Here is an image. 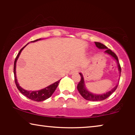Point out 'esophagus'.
Instances as JSON below:
<instances>
[{
	"instance_id": "1",
	"label": "esophagus",
	"mask_w": 135,
	"mask_h": 135,
	"mask_svg": "<svg viewBox=\"0 0 135 135\" xmlns=\"http://www.w3.org/2000/svg\"><path fill=\"white\" fill-rule=\"evenodd\" d=\"M74 71L75 72H77V71H78V70H77V69H74Z\"/></svg>"
}]
</instances>
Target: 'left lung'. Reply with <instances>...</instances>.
Returning <instances> with one entry per match:
<instances>
[{
	"instance_id": "obj_1",
	"label": "left lung",
	"mask_w": 135,
	"mask_h": 135,
	"mask_svg": "<svg viewBox=\"0 0 135 135\" xmlns=\"http://www.w3.org/2000/svg\"><path fill=\"white\" fill-rule=\"evenodd\" d=\"M96 46L98 48L100 49H106L105 52L108 54L110 55V56H112L113 58L115 59V60L117 61V64H118V67H119V70L120 71V73H121V67L120 65L119 62V60H118V57L117 56V55H115V53L113 52L111 50L108 49V47L106 46H105L104 45H103V44L99 43V42H95ZM81 77V80L79 83L77 85V90L82 97L84 98V99H86V100L88 101H102L104 100V99H106L107 98H108L109 96L111 95V94L113 93V92L115 91V90L117 89V86H118V84L116 85L115 87H114L113 89L110 90V91L107 92V93H104V94H102V95H96V94H93L92 93H90L85 88V84H84V77H83V75L81 73H79Z\"/></svg>"
}]
</instances>
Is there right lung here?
Returning <instances> with one entry per match:
<instances>
[{"instance_id": "add662e5", "label": "right lung", "mask_w": 135, "mask_h": 135, "mask_svg": "<svg viewBox=\"0 0 135 135\" xmlns=\"http://www.w3.org/2000/svg\"><path fill=\"white\" fill-rule=\"evenodd\" d=\"M39 39H37L36 40H34V41L32 42H36L37 41V40H40ZM26 46L22 48V49L20 50V52L18 53V54L16 56L15 60L14 62V68H13V73H14V77H15V84L16 85V87L19 91L21 92V93L23 94V95H25V97H26L27 98H28L29 99H31V100L35 101H42L45 100L48 98H49L50 97H51V95L54 93V91L56 90V88H57V86L58 85L59 82H60V80L57 81V82L53 83V84L50 85L48 86L47 87H46L44 89H42L40 90H38V91H27V90H24L23 88H22L21 86L19 85L18 83L17 82V79H16V61H17L18 57H19L20 53H21V51L23 50V49L25 48Z\"/></svg>"}]
</instances>
